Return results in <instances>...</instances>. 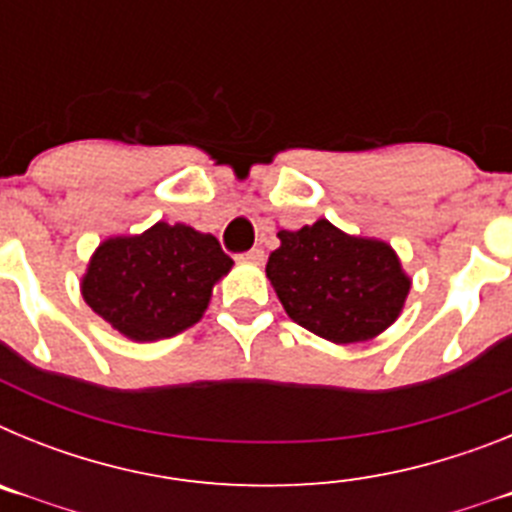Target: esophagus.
<instances>
[{
  "label": "esophagus",
  "mask_w": 512,
  "mask_h": 512,
  "mask_svg": "<svg viewBox=\"0 0 512 512\" xmlns=\"http://www.w3.org/2000/svg\"><path fill=\"white\" fill-rule=\"evenodd\" d=\"M241 259L251 261V264H261V261H264V251H261V248H251V251L241 253Z\"/></svg>",
  "instance_id": "34e87169"
}]
</instances>
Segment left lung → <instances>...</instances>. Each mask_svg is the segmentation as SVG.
Listing matches in <instances>:
<instances>
[{"mask_svg": "<svg viewBox=\"0 0 512 512\" xmlns=\"http://www.w3.org/2000/svg\"><path fill=\"white\" fill-rule=\"evenodd\" d=\"M266 277L297 325L333 343H356L395 323L410 282L382 241L341 233L328 220L282 230Z\"/></svg>", "mask_w": 512, "mask_h": 512, "instance_id": "obj_1", "label": "left lung"}]
</instances>
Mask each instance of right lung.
Segmentation results:
<instances>
[{
  "mask_svg": "<svg viewBox=\"0 0 512 512\" xmlns=\"http://www.w3.org/2000/svg\"><path fill=\"white\" fill-rule=\"evenodd\" d=\"M233 259L217 238L176 223H156L133 238H110L94 253L81 292L122 336L158 341L202 318L212 284Z\"/></svg>",
  "mask_w": 512,
  "mask_h": 512,
  "instance_id": "right-lung-1",
  "label": "right lung"
}]
</instances>
